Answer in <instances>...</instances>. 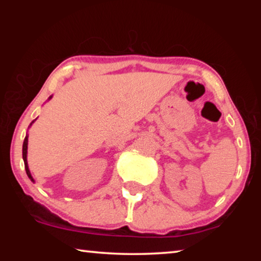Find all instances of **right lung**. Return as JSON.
Here are the masks:
<instances>
[{"mask_svg": "<svg viewBox=\"0 0 261 261\" xmlns=\"http://www.w3.org/2000/svg\"><path fill=\"white\" fill-rule=\"evenodd\" d=\"M51 98V96H50ZM49 98V99H50ZM35 121V120H34ZM34 121H32V123H34ZM32 123H31L30 124V126L32 125ZM29 136H26L25 137V139H24V143H23V160H24V165H25V170H26V174H28V176H29V178L32 180V182H34V179H33V177H32V175H31V173H30V169H29V165H28V143H29Z\"/></svg>", "mask_w": 261, "mask_h": 261, "instance_id": "add662e5", "label": "right lung"}]
</instances>
